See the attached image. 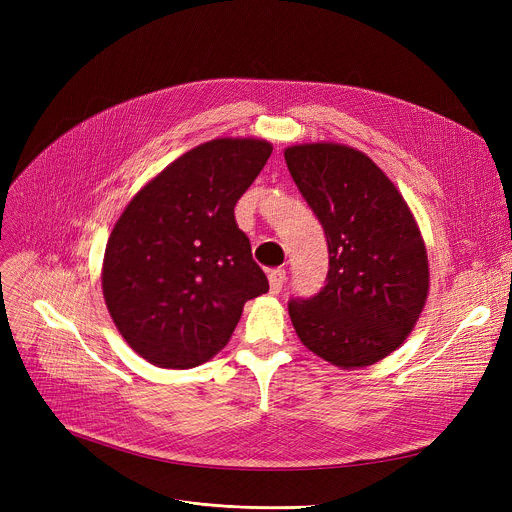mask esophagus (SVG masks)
<instances>
[{
	"instance_id": "34e87169",
	"label": "esophagus",
	"mask_w": 512,
	"mask_h": 512,
	"mask_svg": "<svg viewBox=\"0 0 512 512\" xmlns=\"http://www.w3.org/2000/svg\"><path fill=\"white\" fill-rule=\"evenodd\" d=\"M267 280H270V290H272V294H280L282 292V286H284V282H286V270H272L270 272V276H267Z\"/></svg>"
}]
</instances>
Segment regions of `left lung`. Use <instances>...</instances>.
I'll use <instances>...</instances> for the list:
<instances>
[{"instance_id": "1", "label": "left lung", "mask_w": 512, "mask_h": 512, "mask_svg": "<svg viewBox=\"0 0 512 512\" xmlns=\"http://www.w3.org/2000/svg\"><path fill=\"white\" fill-rule=\"evenodd\" d=\"M294 184L324 226L326 286L290 301L309 351L340 369L386 359L413 332L429 292L421 230L394 182L363 151L342 143L284 149Z\"/></svg>"}]
</instances>
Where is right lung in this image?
<instances>
[{"instance_id":"add662e5","label":"right lung","mask_w":512,"mask_h":512,"mask_svg":"<svg viewBox=\"0 0 512 512\" xmlns=\"http://www.w3.org/2000/svg\"><path fill=\"white\" fill-rule=\"evenodd\" d=\"M255 137L186 151L130 199L107 238L101 288L126 344L191 369L228 344L242 307L270 290L234 205L272 155Z\"/></svg>"}]
</instances>
